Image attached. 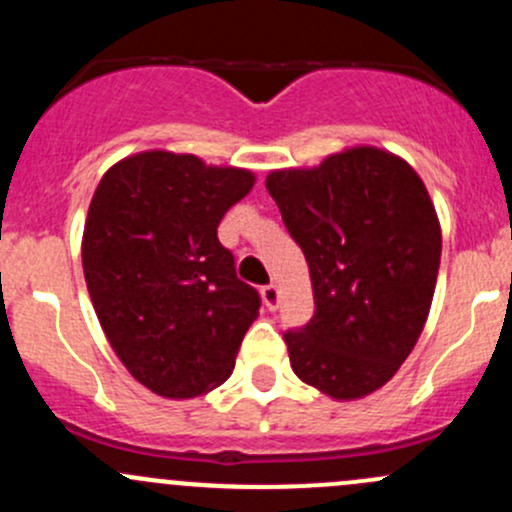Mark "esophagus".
<instances>
[{
  "label": "esophagus",
  "mask_w": 512,
  "mask_h": 512,
  "mask_svg": "<svg viewBox=\"0 0 512 512\" xmlns=\"http://www.w3.org/2000/svg\"><path fill=\"white\" fill-rule=\"evenodd\" d=\"M262 302H265V307L270 309V312H275V309L280 307V289H277V285L262 287Z\"/></svg>",
  "instance_id": "1"
}]
</instances>
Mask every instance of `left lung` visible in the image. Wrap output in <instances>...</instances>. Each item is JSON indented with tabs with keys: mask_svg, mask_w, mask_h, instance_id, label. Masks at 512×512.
I'll return each instance as SVG.
<instances>
[{
	"mask_svg": "<svg viewBox=\"0 0 512 512\" xmlns=\"http://www.w3.org/2000/svg\"><path fill=\"white\" fill-rule=\"evenodd\" d=\"M265 185L312 277L314 317L285 332L294 374L337 401L381 389L421 337L436 289L441 225L426 185L371 146L272 170Z\"/></svg>",
	"mask_w": 512,
	"mask_h": 512,
	"instance_id": "1",
	"label": "left lung"
}]
</instances>
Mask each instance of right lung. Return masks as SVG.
<instances>
[{"instance_id": "add662e5", "label": "right lung", "mask_w": 512, "mask_h": 512, "mask_svg": "<svg viewBox=\"0 0 512 512\" xmlns=\"http://www.w3.org/2000/svg\"><path fill=\"white\" fill-rule=\"evenodd\" d=\"M255 185L242 168L146 151L98 183L84 225V277L113 352L165 399H193L235 369L260 294L235 275L218 225Z\"/></svg>"}]
</instances>
